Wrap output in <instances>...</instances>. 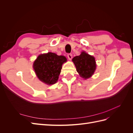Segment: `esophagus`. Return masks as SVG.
Returning a JSON list of instances; mask_svg holds the SVG:
<instances>
[{"mask_svg": "<svg viewBox=\"0 0 133 133\" xmlns=\"http://www.w3.org/2000/svg\"><path fill=\"white\" fill-rule=\"evenodd\" d=\"M68 58L69 60H71L72 59V57H73V55H72L71 54H68Z\"/></svg>", "mask_w": 133, "mask_h": 133, "instance_id": "1", "label": "esophagus"}]
</instances>
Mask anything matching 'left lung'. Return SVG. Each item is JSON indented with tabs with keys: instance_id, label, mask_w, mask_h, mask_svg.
Wrapping results in <instances>:
<instances>
[{
	"instance_id": "obj_1",
	"label": "left lung",
	"mask_w": 133,
	"mask_h": 133,
	"mask_svg": "<svg viewBox=\"0 0 133 133\" xmlns=\"http://www.w3.org/2000/svg\"><path fill=\"white\" fill-rule=\"evenodd\" d=\"M72 60L76 66V71L82 78H89L94 74L96 64L95 58L92 56L83 51L81 54L76 56Z\"/></svg>"
}]
</instances>
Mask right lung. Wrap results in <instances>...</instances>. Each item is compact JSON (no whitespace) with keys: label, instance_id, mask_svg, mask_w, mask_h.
<instances>
[{"label":"right lung","instance_id":"1","mask_svg":"<svg viewBox=\"0 0 133 133\" xmlns=\"http://www.w3.org/2000/svg\"><path fill=\"white\" fill-rule=\"evenodd\" d=\"M66 62V58L64 56L49 52L39 55L33 64V68L40 80L51 85L58 81L62 64Z\"/></svg>","mask_w":133,"mask_h":133}]
</instances>
